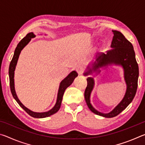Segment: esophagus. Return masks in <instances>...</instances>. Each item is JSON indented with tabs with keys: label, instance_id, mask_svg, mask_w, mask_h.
<instances>
[{
	"label": "esophagus",
	"instance_id": "obj_1",
	"mask_svg": "<svg viewBox=\"0 0 145 145\" xmlns=\"http://www.w3.org/2000/svg\"><path fill=\"white\" fill-rule=\"evenodd\" d=\"M76 72L78 73V75H82L84 72V68L81 67H78L76 68Z\"/></svg>",
	"mask_w": 145,
	"mask_h": 145
}]
</instances>
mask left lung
<instances>
[{"label": "left lung", "instance_id": "left-lung-1", "mask_svg": "<svg viewBox=\"0 0 145 145\" xmlns=\"http://www.w3.org/2000/svg\"><path fill=\"white\" fill-rule=\"evenodd\" d=\"M113 38L111 42V49L107 54L102 53L97 58L95 63L88 66L84 76L92 74L93 72L100 73V68L108 65H119L124 70V78L127 84V90L123 99L118 105L109 113H102L92 106L90 102V96L95 85L93 78L88 77V85L84 92V98L89 109L93 113L105 118H113L121 112L132 102L136 95L139 77V67L136 59L135 52L132 43L118 31H112Z\"/></svg>", "mask_w": 145, "mask_h": 145}]
</instances>
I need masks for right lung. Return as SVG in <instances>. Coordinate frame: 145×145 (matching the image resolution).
I'll return each instance as SVG.
<instances>
[{"label": "right lung", "instance_id": "add662e5", "mask_svg": "<svg viewBox=\"0 0 145 145\" xmlns=\"http://www.w3.org/2000/svg\"><path fill=\"white\" fill-rule=\"evenodd\" d=\"M35 35L33 33H28L25 36V37H24L22 40L20 41L19 43L17 45L16 48L14 50L13 57L12 58V60L9 65V84H10V89L12 93V95L16 101L18 102V104L20 105L22 109H24L26 112H27V114L30 115L33 118H43L48 117L55 114L56 112H57L60 109L61 102L63 100V97L65 93V89L67 88L70 86L72 84L73 80H74L75 78L77 77L78 76V73L75 72V71H73L71 72L69 75H68L67 77L64 78V79L61 82L59 88L58 93H57V101L54 106L53 107L52 109L49 110L48 111L43 112H33L31 111L30 109H29L28 108L24 106V105L22 104V102L20 101L18 97H17L16 93L14 89V70H15V68L17 64V61H18L20 54L21 51L22 49L25 47V46L27 45L29 41H31V38H33L35 37Z\"/></svg>", "mask_w": 145, "mask_h": 145}]
</instances>
